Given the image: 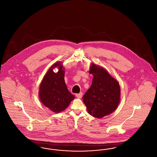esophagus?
I'll return each instance as SVG.
<instances>
[{
  "instance_id": "obj_1",
  "label": "esophagus",
  "mask_w": 157,
  "mask_h": 157,
  "mask_svg": "<svg viewBox=\"0 0 157 157\" xmlns=\"http://www.w3.org/2000/svg\"><path fill=\"white\" fill-rule=\"evenodd\" d=\"M82 95H83L82 92H80L79 94H76V97L78 98H81L82 97Z\"/></svg>"
}]
</instances>
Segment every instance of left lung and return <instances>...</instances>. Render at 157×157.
<instances>
[{
  "label": "left lung",
  "mask_w": 157,
  "mask_h": 157,
  "mask_svg": "<svg viewBox=\"0 0 157 157\" xmlns=\"http://www.w3.org/2000/svg\"><path fill=\"white\" fill-rule=\"evenodd\" d=\"M92 85L83 96L87 111L94 117L101 118L113 112L120 101V85L102 67L94 63L90 67Z\"/></svg>",
  "instance_id": "8db88e82"
}]
</instances>
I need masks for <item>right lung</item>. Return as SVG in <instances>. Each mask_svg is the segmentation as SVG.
<instances>
[{
  "label": "right lung",
  "mask_w": 157,
  "mask_h": 157,
  "mask_svg": "<svg viewBox=\"0 0 157 157\" xmlns=\"http://www.w3.org/2000/svg\"><path fill=\"white\" fill-rule=\"evenodd\" d=\"M59 71L55 73L53 67ZM60 62H57L48 70L39 87V98L42 104L53 112H61L65 109L75 97L68 90L64 81L65 71Z\"/></svg>",
  "instance_id": "add662e5"
}]
</instances>
